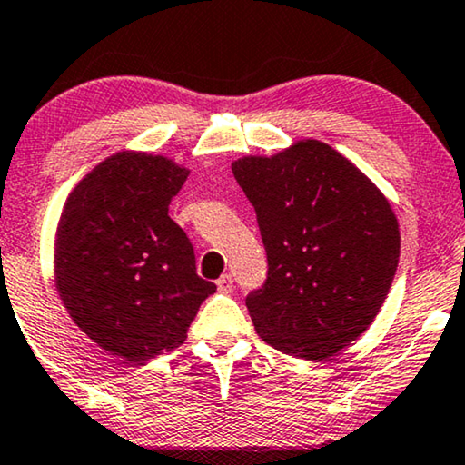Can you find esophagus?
Wrapping results in <instances>:
<instances>
[{
  "label": "esophagus",
  "instance_id": "obj_1",
  "mask_svg": "<svg viewBox=\"0 0 465 465\" xmlns=\"http://www.w3.org/2000/svg\"><path fill=\"white\" fill-rule=\"evenodd\" d=\"M217 289H219V292H225V295L233 291V278L230 276V273H225V276H221L217 280Z\"/></svg>",
  "mask_w": 465,
  "mask_h": 465
}]
</instances>
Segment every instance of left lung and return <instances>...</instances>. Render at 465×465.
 Instances as JSON below:
<instances>
[{
    "mask_svg": "<svg viewBox=\"0 0 465 465\" xmlns=\"http://www.w3.org/2000/svg\"><path fill=\"white\" fill-rule=\"evenodd\" d=\"M257 213L267 280L246 297L259 337L326 361L369 329L401 257L390 202L361 168L316 139L232 164Z\"/></svg>",
    "mask_w": 465,
    "mask_h": 465,
    "instance_id": "obj_1",
    "label": "left lung"
}]
</instances>
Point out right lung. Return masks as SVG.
<instances>
[{
	"label": "right lung",
	"instance_id": "obj_1",
	"mask_svg": "<svg viewBox=\"0 0 465 465\" xmlns=\"http://www.w3.org/2000/svg\"><path fill=\"white\" fill-rule=\"evenodd\" d=\"M187 174L164 155L117 152L77 183L58 219L63 305L99 348L128 362L179 348L217 291L195 273L192 242L168 217Z\"/></svg>",
	"mask_w": 465,
	"mask_h": 465
}]
</instances>
